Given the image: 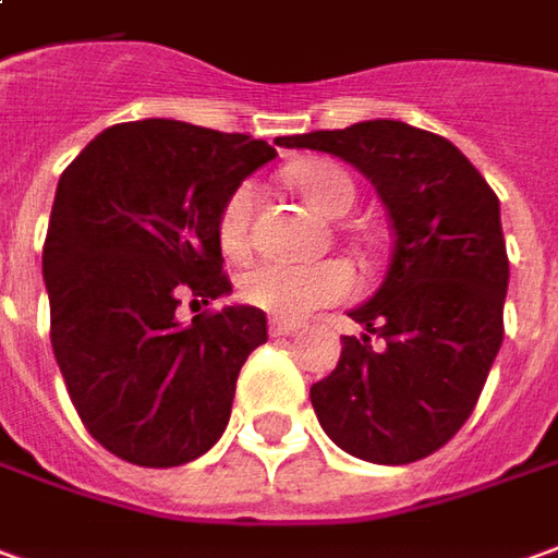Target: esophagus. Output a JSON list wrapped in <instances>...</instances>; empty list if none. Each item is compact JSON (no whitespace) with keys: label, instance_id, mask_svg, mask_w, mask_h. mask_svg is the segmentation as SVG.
Returning a JSON list of instances; mask_svg holds the SVG:
<instances>
[{"label":"esophagus","instance_id":"1","mask_svg":"<svg viewBox=\"0 0 558 558\" xmlns=\"http://www.w3.org/2000/svg\"><path fill=\"white\" fill-rule=\"evenodd\" d=\"M301 328L298 322H291V318H270V333L272 337H288V333H294V330Z\"/></svg>","mask_w":558,"mask_h":558}]
</instances>
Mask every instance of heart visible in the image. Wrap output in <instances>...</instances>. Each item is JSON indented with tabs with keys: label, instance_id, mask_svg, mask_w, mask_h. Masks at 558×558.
<instances>
[{
	"label": "heart",
	"instance_id": "heart-1",
	"mask_svg": "<svg viewBox=\"0 0 558 558\" xmlns=\"http://www.w3.org/2000/svg\"><path fill=\"white\" fill-rule=\"evenodd\" d=\"M291 187L301 194L318 215H345L355 203V187L343 169L333 163H303L288 172ZM255 206V187L240 184L221 209V245L230 255H240L248 242ZM352 291V272L340 260H318V264H282V260H260L242 272V301L255 310L272 313L279 318H301L322 303H333Z\"/></svg>",
	"mask_w": 558,
	"mask_h": 558
}]
</instances>
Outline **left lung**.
<instances>
[{
	"mask_svg": "<svg viewBox=\"0 0 558 558\" xmlns=\"http://www.w3.org/2000/svg\"><path fill=\"white\" fill-rule=\"evenodd\" d=\"M367 175L391 221V260L374 298L349 310L367 333L343 337L330 376L310 389L318 425L349 456L410 464L462 428L505 340L501 206L444 136L403 121L279 136ZM384 340L369 345V333Z\"/></svg>",
	"mask_w": 558,
	"mask_h": 558,
	"instance_id": "8db88e82",
	"label": "left lung"
}]
</instances>
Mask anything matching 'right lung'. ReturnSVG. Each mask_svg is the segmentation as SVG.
Masks as SVG:
<instances>
[{
	"mask_svg": "<svg viewBox=\"0 0 558 558\" xmlns=\"http://www.w3.org/2000/svg\"><path fill=\"white\" fill-rule=\"evenodd\" d=\"M276 148L172 118L102 130L60 175L41 276L81 422L142 468L194 462L225 434L267 316L233 303L182 325L184 294H230L221 209Z\"/></svg>",
	"mask_w": 558,
	"mask_h": 558,
	"instance_id": "right-lung-1",
	"label": "right lung"
}]
</instances>
